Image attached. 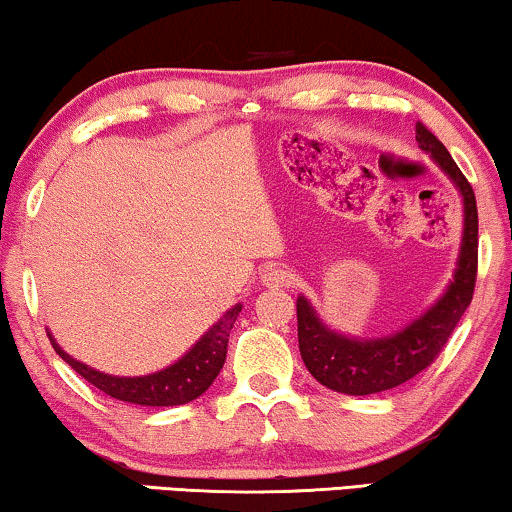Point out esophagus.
I'll use <instances>...</instances> for the list:
<instances>
[{
	"mask_svg": "<svg viewBox=\"0 0 512 512\" xmlns=\"http://www.w3.org/2000/svg\"><path fill=\"white\" fill-rule=\"evenodd\" d=\"M261 282L268 289H286V286L293 284V275L286 268H282V265H272V268L263 270Z\"/></svg>",
	"mask_w": 512,
	"mask_h": 512,
	"instance_id": "obj_1",
	"label": "esophagus"
}]
</instances>
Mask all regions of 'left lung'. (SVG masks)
Wrapping results in <instances>:
<instances>
[{
    "label": "left lung",
    "instance_id": "8db88e82",
    "mask_svg": "<svg viewBox=\"0 0 512 512\" xmlns=\"http://www.w3.org/2000/svg\"><path fill=\"white\" fill-rule=\"evenodd\" d=\"M417 144L429 153L464 200V233H461L457 268L436 303L422 317L412 319L401 331L382 338H356L333 331L324 324L310 300L298 296V347L307 370L324 387L349 396H368L394 389L429 368L443 352L459 319L473 300L478 277V207L468 179L454 163L443 142L417 123Z\"/></svg>",
    "mask_w": 512,
    "mask_h": 512
}]
</instances>
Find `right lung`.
<instances>
[{"mask_svg": "<svg viewBox=\"0 0 512 512\" xmlns=\"http://www.w3.org/2000/svg\"><path fill=\"white\" fill-rule=\"evenodd\" d=\"M240 312L242 303L230 307L214 326L207 328L205 335H202L179 361L170 363V366L163 370H156V373L139 377H118L90 368L86 363L76 361L74 356H69L65 349L55 342L53 333H48V338H51L55 352L62 356V361H67L83 380H88L93 387L104 391L107 396L118 398V401L125 403L167 408V405L191 403L212 387L216 375L221 373L223 363H226L228 338L230 331H233L235 319L240 317Z\"/></svg>", "mask_w": 512, "mask_h": 512, "instance_id": "1", "label": "right lung"}]
</instances>
